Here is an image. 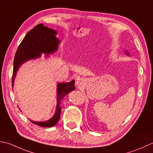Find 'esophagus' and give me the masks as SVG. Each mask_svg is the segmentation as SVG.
Segmentation results:
<instances>
[{
    "label": "esophagus",
    "instance_id": "obj_1",
    "mask_svg": "<svg viewBox=\"0 0 153 153\" xmlns=\"http://www.w3.org/2000/svg\"><path fill=\"white\" fill-rule=\"evenodd\" d=\"M83 83H84V79L83 78H81V77H79V78H77L76 80V85L78 86V87H82L83 84Z\"/></svg>",
    "mask_w": 153,
    "mask_h": 153
}]
</instances>
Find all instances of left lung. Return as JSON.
Masks as SVG:
<instances>
[{
    "label": "left lung",
    "mask_w": 153,
    "mask_h": 153,
    "mask_svg": "<svg viewBox=\"0 0 153 153\" xmlns=\"http://www.w3.org/2000/svg\"><path fill=\"white\" fill-rule=\"evenodd\" d=\"M125 52H126V53H127V56H129V53H128V52H127V51H125Z\"/></svg>",
    "instance_id": "1"
}]
</instances>
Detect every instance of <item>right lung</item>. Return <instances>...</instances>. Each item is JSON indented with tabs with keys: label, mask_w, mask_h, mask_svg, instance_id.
Listing matches in <instances>:
<instances>
[{
	"label": "right lung",
	"mask_w": 153,
	"mask_h": 153,
	"mask_svg": "<svg viewBox=\"0 0 153 153\" xmlns=\"http://www.w3.org/2000/svg\"><path fill=\"white\" fill-rule=\"evenodd\" d=\"M57 31L52 28L44 26L43 24L35 26L30 30L18 48L14 59V69L12 86L14 83L17 71L24 63L30 59L40 58L42 53H45V56L48 57L49 54L56 52L58 49V45L60 40L56 37ZM75 80L70 82L58 83L57 84V104L55 113L52 118L45 121H34L29 119L32 123L40 127H51L58 122L60 118L61 103L65 95L76 88L74 85Z\"/></svg>",
	"instance_id": "right-lung-1"
}]
</instances>
